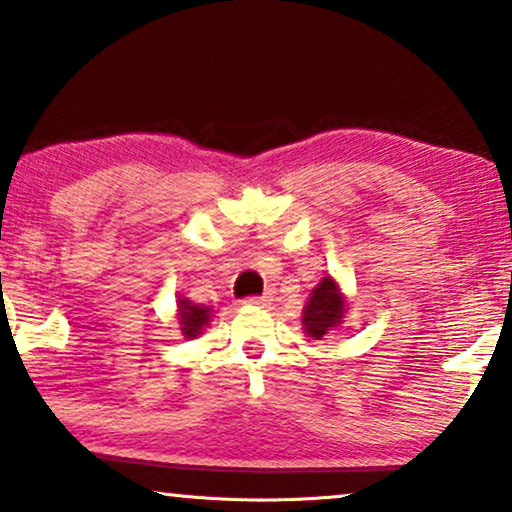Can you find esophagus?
Segmentation results:
<instances>
[{"instance_id": "obj_1", "label": "esophagus", "mask_w": 512, "mask_h": 512, "mask_svg": "<svg viewBox=\"0 0 512 512\" xmlns=\"http://www.w3.org/2000/svg\"><path fill=\"white\" fill-rule=\"evenodd\" d=\"M246 304L248 306H269L271 297H269V294H262V297H248Z\"/></svg>"}]
</instances>
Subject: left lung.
<instances>
[{
	"label": "left lung",
	"mask_w": 512,
	"mask_h": 512,
	"mask_svg": "<svg viewBox=\"0 0 512 512\" xmlns=\"http://www.w3.org/2000/svg\"><path fill=\"white\" fill-rule=\"evenodd\" d=\"M345 313H348V297L341 292V285L334 276L320 280L311 290L304 311H301V327L306 338L322 341L329 331H336L343 325Z\"/></svg>",
	"instance_id": "8db88e82"
}]
</instances>
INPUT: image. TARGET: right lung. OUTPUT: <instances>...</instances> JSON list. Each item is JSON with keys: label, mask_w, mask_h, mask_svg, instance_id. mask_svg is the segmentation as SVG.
<instances>
[{"label": "right lung", "mask_w": 512, "mask_h": 512, "mask_svg": "<svg viewBox=\"0 0 512 512\" xmlns=\"http://www.w3.org/2000/svg\"><path fill=\"white\" fill-rule=\"evenodd\" d=\"M213 313H215L213 306L192 304L190 299L178 294L176 318H178V325H181V331H183L185 338H199L201 334H204V329L211 325Z\"/></svg>", "instance_id": "obj_1"}]
</instances>
